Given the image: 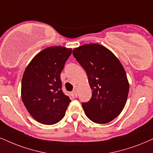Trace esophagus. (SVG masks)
Listing matches in <instances>:
<instances>
[{
    "instance_id": "34e87169",
    "label": "esophagus",
    "mask_w": 153,
    "mask_h": 153,
    "mask_svg": "<svg viewBox=\"0 0 153 153\" xmlns=\"http://www.w3.org/2000/svg\"><path fill=\"white\" fill-rule=\"evenodd\" d=\"M72 94L74 97H78V92H77V90H73L72 92Z\"/></svg>"
}]
</instances>
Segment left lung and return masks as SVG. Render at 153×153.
I'll return each instance as SVG.
<instances>
[{
    "label": "left lung",
    "mask_w": 153,
    "mask_h": 153,
    "mask_svg": "<svg viewBox=\"0 0 153 153\" xmlns=\"http://www.w3.org/2000/svg\"><path fill=\"white\" fill-rule=\"evenodd\" d=\"M73 56L85 69L92 89V97L82 106L88 119L107 123L120 114L126 103L129 84L119 60L98 44H85L73 51Z\"/></svg>",
    "instance_id": "left-lung-1"
}]
</instances>
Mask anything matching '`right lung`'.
<instances>
[{
    "label": "right lung",
    "instance_id": "1",
    "mask_svg": "<svg viewBox=\"0 0 153 153\" xmlns=\"http://www.w3.org/2000/svg\"><path fill=\"white\" fill-rule=\"evenodd\" d=\"M72 49L51 46L36 54L25 69L21 85L23 103L36 121L55 124L64 117L71 100L63 93L61 73Z\"/></svg>",
    "mask_w": 153,
    "mask_h": 153
}]
</instances>
